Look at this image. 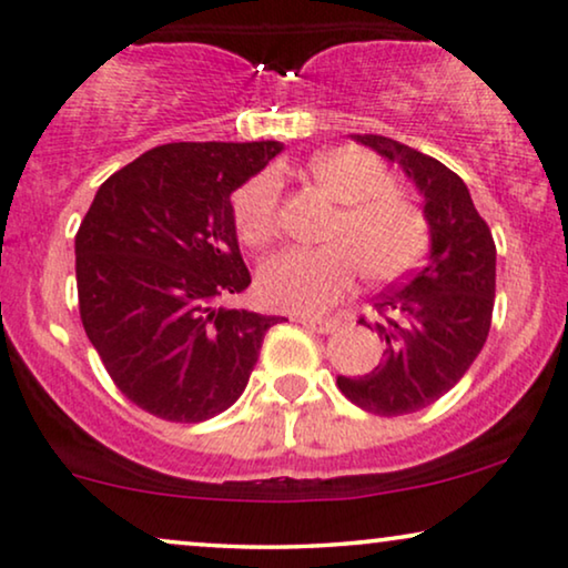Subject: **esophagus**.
<instances>
[{"label": "esophagus", "mask_w": 568, "mask_h": 568, "mask_svg": "<svg viewBox=\"0 0 568 568\" xmlns=\"http://www.w3.org/2000/svg\"><path fill=\"white\" fill-rule=\"evenodd\" d=\"M296 323L310 327L312 333H320V336H327V333H333L338 327L336 320H320V317H298Z\"/></svg>", "instance_id": "34e87169"}]
</instances>
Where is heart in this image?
<instances>
[{
    "instance_id": "heart-1",
    "label": "heart",
    "mask_w": 568,
    "mask_h": 568,
    "mask_svg": "<svg viewBox=\"0 0 568 568\" xmlns=\"http://www.w3.org/2000/svg\"><path fill=\"white\" fill-rule=\"evenodd\" d=\"M306 172L341 211L327 230L325 248L285 251L258 270V296L275 310L320 314L338 304L357 283L362 264L371 280H396L420 262L428 224L409 197L394 190L386 163L359 148H333L312 155ZM237 235L266 245L277 232L280 176L262 172L232 197Z\"/></svg>"
}]
</instances>
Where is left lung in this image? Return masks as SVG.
Returning <instances> with one entry per match:
<instances>
[{
	"label": "left lung",
	"instance_id": "left-lung-1",
	"mask_svg": "<svg viewBox=\"0 0 568 568\" xmlns=\"http://www.w3.org/2000/svg\"><path fill=\"white\" fill-rule=\"evenodd\" d=\"M352 136L413 180L432 235L428 262L375 298L373 323L359 320L384 341V357L367 375H338L346 399L394 418L434 405L479 357L495 306L497 251L466 182L444 163L392 136Z\"/></svg>",
	"mask_w": 568,
	"mask_h": 568
}]
</instances>
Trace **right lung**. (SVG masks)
<instances>
[{
	"mask_svg": "<svg viewBox=\"0 0 568 568\" xmlns=\"http://www.w3.org/2000/svg\"><path fill=\"white\" fill-rule=\"evenodd\" d=\"M283 142H172L100 184L77 232L79 312L119 392L201 423L237 402L280 323L219 306L251 285L230 195Z\"/></svg>",
	"mask_w": 568,
	"mask_h": 568,
	"instance_id": "obj_1",
	"label": "right lung"
}]
</instances>
